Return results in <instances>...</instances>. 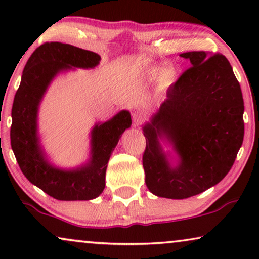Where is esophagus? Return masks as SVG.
Instances as JSON below:
<instances>
[{"label": "esophagus", "mask_w": 259, "mask_h": 259, "mask_svg": "<svg viewBox=\"0 0 259 259\" xmlns=\"http://www.w3.org/2000/svg\"><path fill=\"white\" fill-rule=\"evenodd\" d=\"M145 112L141 108H134L132 112V118L134 125H140L145 120Z\"/></svg>", "instance_id": "1"}]
</instances>
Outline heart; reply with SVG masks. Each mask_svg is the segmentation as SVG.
<instances>
[{
  "label": "heart",
  "instance_id": "1",
  "mask_svg": "<svg viewBox=\"0 0 259 259\" xmlns=\"http://www.w3.org/2000/svg\"><path fill=\"white\" fill-rule=\"evenodd\" d=\"M161 73L163 74L161 76V80L165 84H171L175 82L177 77V72L175 68H172V67H169V68L165 70V72H162L161 67H157V66L150 67V68L146 69V74L150 77H152V79H157V77L160 76Z\"/></svg>",
  "mask_w": 259,
  "mask_h": 259
}]
</instances>
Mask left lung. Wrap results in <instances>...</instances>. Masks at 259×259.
<instances>
[{
    "mask_svg": "<svg viewBox=\"0 0 259 259\" xmlns=\"http://www.w3.org/2000/svg\"><path fill=\"white\" fill-rule=\"evenodd\" d=\"M191 65L143 126L145 183L154 196L185 199L217 185L231 169L244 138V101L228 59L180 54ZM171 145L176 164L160 143Z\"/></svg>",
    "mask_w": 259,
    "mask_h": 259,
    "instance_id": "left-lung-1",
    "label": "left lung"
}]
</instances>
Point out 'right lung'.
Returning <instances> with one entry per match:
<instances>
[{"label":"right lung","instance_id":"1","mask_svg":"<svg viewBox=\"0 0 259 259\" xmlns=\"http://www.w3.org/2000/svg\"><path fill=\"white\" fill-rule=\"evenodd\" d=\"M100 55L61 42H47L35 51L24 66L12 108L10 143L21 171L31 184L58 200H91L105 189L107 164L121 134L132 125L128 111H120L91 131L90 159L74 168L51 164L37 132L38 107L49 84L67 70L90 69Z\"/></svg>","mask_w":259,"mask_h":259}]
</instances>
